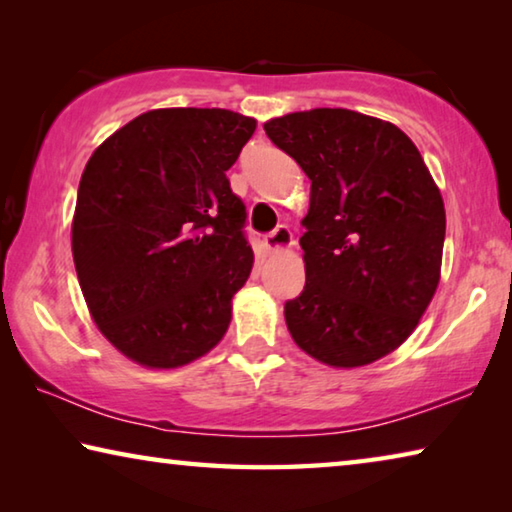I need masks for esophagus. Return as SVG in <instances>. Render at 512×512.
<instances>
[{
  "mask_svg": "<svg viewBox=\"0 0 512 512\" xmlns=\"http://www.w3.org/2000/svg\"><path fill=\"white\" fill-rule=\"evenodd\" d=\"M264 246L266 250H284L293 246V235L287 225H277L273 232H268L264 237Z\"/></svg>",
  "mask_w": 512,
  "mask_h": 512,
  "instance_id": "obj_1",
  "label": "esophagus"
}]
</instances>
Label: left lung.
<instances>
[{
	"label": "left lung",
	"instance_id": "1",
	"mask_svg": "<svg viewBox=\"0 0 512 512\" xmlns=\"http://www.w3.org/2000/svg\"><path fill=\"white\" fill-rule=\"evenodd\" d=\"M264 131L311 180L300 237L305 289L284 302L309 357L366 366L402 345L436 293L445 205L400 128L343 108L271 119Z\"/></svg>",
	"mask_w": 512,
	"mask_h": 512
}]
</instances>
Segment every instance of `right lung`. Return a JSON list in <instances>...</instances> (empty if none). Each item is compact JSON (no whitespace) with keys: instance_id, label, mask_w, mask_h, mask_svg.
Here are the masks:
<instances>
[{"instance_id":"1","label":"right lung","mask_w":512,"mask_h":512,"mask_svg":"<svg viewBox=\"0 0 512 512\" xmlns=\"http://www.w3.org/2000/svg\"><path fill=\"white\" fill-rule=\"evenodd\" d=\"M255 126L221 108L151 110L85 164L74 266L94 323L128 359L178 368L223 339L253 268L225 171Z\"/></svg>"}]
</instances>
